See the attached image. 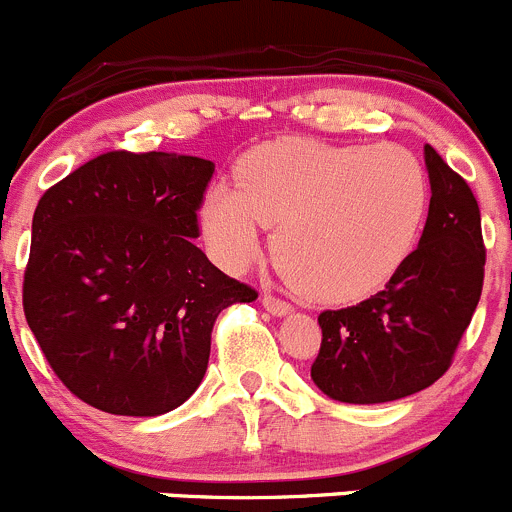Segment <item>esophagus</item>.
I'll use <instances>...</instances> for the list:
<instances>
[{"label": "esophagus", "mask_w": 512, "mask_h": 512, "mask_svg": "<svg viewBox=\"0 0 512 512\" xmlns=\"http://www.w3.org/2000/svg\"><path fill=\"white\" fill-rule=\"evenodd\" d=\"M261 303H263V308H266L271 315H276V318H283V315L291 313V305H288L286 300L276 298V295H263Z\"/></svg>", "instance_id": "esophagus-1"}]
</instances>
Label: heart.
Wrapping results in <instances>:
<instances>
[{"instance_id":"heart-1","label":"heart","mask_w":512,"mask_h":512,"mask_svg":"<svg viewBox=\"0 0 512 512\" xmlns=\"http://www.w3.org/2000/svg\"><path fill=\"white\" fill-rule=\"evenodd\" d=\"M429 187L397 145L278 140L239 167V187L217 182L199 221L217 261L241 271L276 226L273 251L305 295L347 303L382 288L419 241Z\"/></svg>"}]
</instances>
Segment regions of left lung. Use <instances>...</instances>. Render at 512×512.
Returning <instances> with one entry per match:
<instances>
[{
	"label": "left lung",
	"mask_w": 512,
	"mask_h": 512,
	"mask_svg": "<svg viewBox=\"0 0 512 512\" xmlns=\"http://www.w3.org/2000/svg\"><path fill=\"white\" fill-rule=\"evenodd\" d=\"M424 162L431 202L416 251L384 291L318 315L323 342L310 377L335 402L382 404L431 387L481 300L486 249L476 197L431 145Z\"/></svg>",
	"instance_id": "left-lung-1"
}]
</instances>
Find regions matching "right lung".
Returning a JSON list of instances; mask_svg holds the SVG:
<instances>
[{
	"instance_id": "obj_1",
	"label": "right lung",
	"mask_w": 512,
	"mask_h": 512,
	"mask_svg": "<svg viewBox=\"0 0 512 512\" xmlns=\"http://www.w3.org/2000/svg\"><path fill=\"white\" fill-rule=\"evenodd\" d=\"M214 162L108 152L39 199L24 315L56 377L91 407L160 416L202 382L214 320L254 288L194 244Z\"/></svg>"
}]
</instances>
